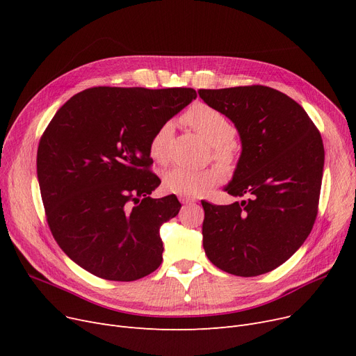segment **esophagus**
I'll list each match as a JSON object with an SVG mask.
<instances>
[{"mask_svg":"<svg viewBox=\"0 0 356 356\" xmlns=\"http://www.w3.org/2000/svg\"><path fill=\"white\" fill-rule=\"evenodd\" d=\"M179 200H180L181 203H195V202H196V199H193V197H191V196H183V195L179 196Z\"/></svg>","mask_w":356,"mask_h":356,"instance_id":"1","label":"esophagus"}]
</instances>
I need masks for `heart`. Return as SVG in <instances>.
<instances>
[{"label":"heart","instance_id":"1","mask_svg":"<svg viewBox=\"0 0 356 356\" xmlns=\"http://www.w3.org/2000/svg\"><path fill=\"white\" fill-rule=\"evenodd\" d=\"M184 122L212 145V156L222 165L231 167L235 161L232 141L236 129L234 124L207 104H195L183 115ZM175 134V124L172 121L163 122L149 138L148 153L157 163H165L168 159V147ZM222 180V173L216 167L192 170L181 165L172 167L163 175V186L167 192L183 196H199L212 189Z\"/></svg>","mask_w":356,"mask_h":356}]
</instances>
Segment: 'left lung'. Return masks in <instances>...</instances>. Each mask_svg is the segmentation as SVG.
Returning <instances> with one entry per match:
<instances>
[{"label": "left lung", "instance_id": "8db88e82", "mask_svg": "<svg viewBox=\"0 0 356 356\" xmlns=\"http://www.w3.org/2000/svg\"><path fill=\"white\" fill-rule=\"evenodd\" d=\"M236 127L242 153L225 191L247 199L202 200L203 248L211 263L255 277L280 267L309 236L319 208L325 148L306 111L286 93L251 85L199 89Z\"/></svg>", "mask_w": 356, "mask_h": 356}]
</instances>
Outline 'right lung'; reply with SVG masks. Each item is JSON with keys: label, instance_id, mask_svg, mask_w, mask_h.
I'll use <instances>...</instances> for the list:
<instances>
[{"label": "right lung", "instance_id": "add662e5", "mask_svg": "<svg viewBox=\"0 0 356 356\" xmlns=\"http://www.w3.org/2000/svg\"><path fill=\"white\" fill-rule=\"evenodd\" d=\"M192 88L97 86L73 95L37 149V177L53 238L90 274L134 282L163 261L160 227L181 204L152 199L154 131L196 99Z\"/></svg>", "mask_w": 356, "mask_h": 356}]
</instances>
